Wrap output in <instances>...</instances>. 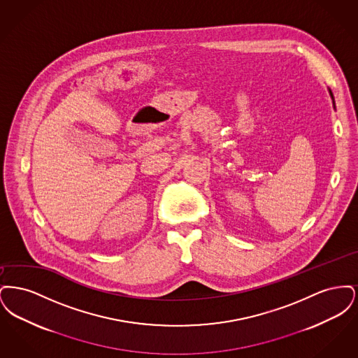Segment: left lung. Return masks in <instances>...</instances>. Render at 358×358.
<instances>
[{"label":"left lung","instance_id":"1","mask_svg":"<svg viewBox=\"0 0 358 358\" xmlns=\"http://www.w3.org/2000/svg\"><path fill=\"white\" fill-rule=\"evenodd\" d=\"M329 92H330V96H331V99H333V103H334V96H333V92L329 90Z\"/></svg>","mask_w":358,"mask_h":358}]
</instances>
